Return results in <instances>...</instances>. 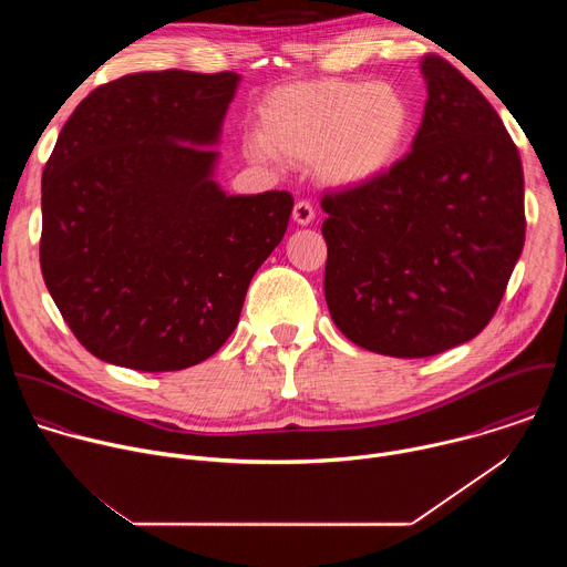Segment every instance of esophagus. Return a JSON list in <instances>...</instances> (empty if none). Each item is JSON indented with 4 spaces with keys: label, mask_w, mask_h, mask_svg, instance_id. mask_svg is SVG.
Segmentation results:
<instances>
[{
    "label": "esophagus",
    "mask_w": 567,
    "mask_h": 567,
    "mask_svg": "<svg viewBox=\"0 0 567 567\" xmlns=\"http://www.w3.org/2000/svg\"><path fill=\"white\" fill-rule=\"evenodd\" d=\"M293 219L302 226L309 224L313 219V206L307 199H298L296 206H293Z\"/></svg>",
    "instance_id": "1"
}]
</instances>
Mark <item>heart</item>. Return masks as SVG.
Wrapping results in <instances>:
<instances>
[{
    "label": "heart",
    "instance_id": "obj_1",
    "mask_svg": "<svg viewBox=\"0 0 567 567\" xmlns=\"http://www.w3.org/2000/svg\"><path fill=\"white\" fill-rule=\"evenodd\" d=\"M254 161H313L322 182L357 186L379 177L399 156L413 125L396 87L368 80H318L274 92L258 107Z\"/></svg>",
    "mask_w": 567,
    "mask_h": 567
}]
</instances>
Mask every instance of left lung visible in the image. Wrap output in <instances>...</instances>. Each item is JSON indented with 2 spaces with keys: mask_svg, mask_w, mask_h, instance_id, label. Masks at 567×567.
Returning <instances> with one entry per match:
<instances>
[{
  "mask_svg": "<svg viewBox=\"0 0 567 567\" xmlns=\"http://www.w3.org/2000/svg\"><path fill=\"white\" fill-rule=\"evenodd\" d=\"M429 101L411 152L379 177L326 193V300L359 348L424 359L477 337L525 245L518 147L477 87L422 60Z\"/></svg>",
  "mask_w": 567,
  "mask_h": 567,
  "instance_id": "8db88e82",
  "label": "left lung"
}]
</instances>
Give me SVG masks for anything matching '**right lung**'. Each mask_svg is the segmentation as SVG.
Masks as SVG:
<instances>
[{"mask_svg":"<svg viewBox=\"0 0 567 567\" xmlns=\"http://www.w3.org/2000/svg\"><path fill=\"white\" fill-rule=\"evenodd\" d=\"M233 71L130 73L64 123L42 173L40 267L73 337L101 361L175 372L233 334L280 245L287 190L213 179Z\"/></svg>","mask_w":567,"mask_h":567,"instance_id":"1","label":"right lung"}]
</instances>
